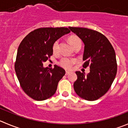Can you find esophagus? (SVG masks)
Returning <instances> with one entry per match:
<instances>
[{"instance_id": "esophagus-1", "label": "esophagus", "mask_w": 128, "mask_h": 128, "mask_svg": "<svg viewBox=\"0 0 128 128\" xmlns=\"http://www.w3.org/2000/svg\"><path fill=\"white\" fill-rule=\"evenodd\" d=\"M70 72H68V71H66V72H65V75H69V74H70Z\"/></svg>"}]
</instances>
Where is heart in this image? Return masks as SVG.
Masks as SVG:
<instances>
[{"instance_id":"heart-1","label":"heart","mask_w":128,"mask_h":128,"mask_svg":"<svg viewBox=\"0 0 128 128\" xmlns=\"http://www.w3.org/2000/svg\"><path fill=\"white\" fill-rule=\"evenodd\" d=\"M68 41L73 48H75L79 44H82V41L80 38L76 35H71L68 38ZM59 48V41L56 40L53 42L52 45V50L53 53H58ZM76 62V60L75 58H63L59 62V65L65 69H70L74 64Z\"/></svg>"}]
</instances>
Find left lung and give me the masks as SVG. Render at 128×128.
<instances>
[{"label": "left lung", "mask_w": 128, "mask_h": 128, "mask_svg": "<svg viewBox=\"0 0 128 128\" xmlns=\"http://www.w3.org/2000/svg\"><path fill=\"white\" fill-rule=\"evenodd\" d=\"M85 44L84 68L90 66V73L76 71L74 88L79 97L96 100L110 88L117 73L115 51L108 39L100 32L86 28L69 27Z\"/></svg>", "instance_id": "left-lung-1"}]
</instances>
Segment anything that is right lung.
Here are the masks:
<instances>
[{
    "label": "right lung",
    "instance_id": "right-lung-1",
    "mask_svg": "<svg viewBox=\"0 0 128 128\" xmlns=\"http://www.w3.org/2000/svg\"><path fill=\"white\" fill-rule=\"evenodd\" d=\"M67 28H41L27 35L19 46L14 67L22 89L36 100L48 99L54 94L65 74L63 68L43 67L53 54V42L69 33Z\"/></svg>",
    "mask_w": 128,
    "mask_h": 128
}]
</instances>
